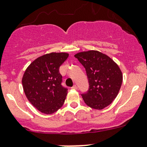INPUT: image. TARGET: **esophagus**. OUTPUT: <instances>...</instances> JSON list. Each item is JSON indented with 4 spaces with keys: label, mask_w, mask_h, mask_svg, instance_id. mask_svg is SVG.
<instances>
[{
    "label": "esophagus",
    "mask_w": 147,
    "mask_h": 147,
    "mask_svg": "<svg viewBox=\"0 0 147 147\" xmlns=\"http://www.w3.org/2000/svg\"><path fill=\"white\" fill-rule=\"evenodd\" d=\"M72 89H74V90H77L78 89V86H77L76 85H73V87H72Z\"/></svg>",
    "instance_id": "esophagus-1"
}]
</instances>
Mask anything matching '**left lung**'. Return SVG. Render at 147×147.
Here are the masks:
<instances>
[{"label": "left lung", "instance_id": "8db88e82", "mask_svg": "<svg viewBox=\"0 0 147 147\" xmlns=\"http://www.w3.org/2000/svg\"><path fill=\"white\" fill-rule=\"evenodd\" d=\"M75 57L85 68L89 82L87 93L82 95L85 104L102 110L111 104L119 94L123 74L111 57L97 50L78 52Z\"/></svg>", "mask_w": 147, "mask_h": 147}]
</instances>
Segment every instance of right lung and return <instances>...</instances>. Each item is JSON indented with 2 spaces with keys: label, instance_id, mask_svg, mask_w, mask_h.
Instances as JSON below:
<instances>
[{
  "label": "right lung",
  "instance_id": "add662e5",
  "mask_svg": "<svg viewBox=\"0 0 147 147\" xmlns=\"http://www.w3.org/2000/svg\"><path fill=\"white\" fill-rule=\"evenodd\" d=\"M68 57L66 52L46 54L33 61L24 72V93L33 106L42 113L52 114L65 102L67 89L61 85L59 69Z\"/></svg>",
  "mask_w": 147,
  "mask_h": 147
}]
</instances>
